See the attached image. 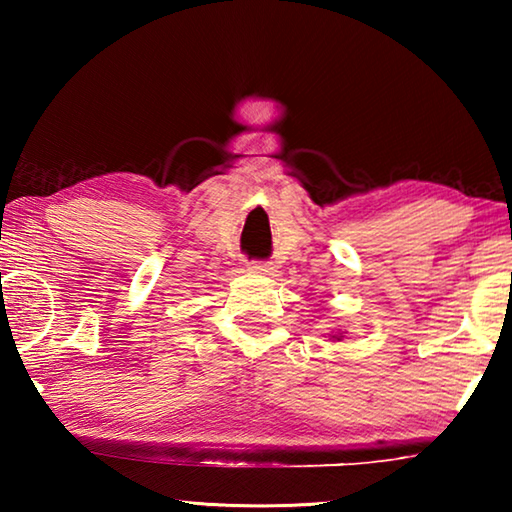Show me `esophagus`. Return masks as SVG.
<instances>
[{
  "label": "esophagus",
  "instance_id": "obj_1",
  "mask_svg": "<svg viewBox=\"0 0 512 512\" xmlns=\"http://www.w3.org/2000/svg\"><path fill=\"white\" fill-rule=\"evenodd\" d=\"M248 271L250 273H259V275H266L273 271V266L268 262H248Z\"/></svg>",
  "mask_w": 512,
  "mask_h": 512
}]
</instances>
